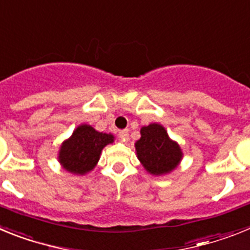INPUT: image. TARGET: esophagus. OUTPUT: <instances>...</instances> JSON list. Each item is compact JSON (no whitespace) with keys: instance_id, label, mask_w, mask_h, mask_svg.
Here are the masks:
<instances>
[{"instance_id":"esophagus-1","label":"esophagus","mask_w":250,"mask_h":250,"mask_svg":"<svg viewBox=\"0 0 250 250\" xmlns=\"http://www.w3.org/2000/svg\"><path fill=\"white\" fill-rule=\"evenodd\" d=\"M119 136H120L121 140H123V141H127V140H129V130H127V129L121 130V131L119 132Z\"/></svg>"}]
</instances>
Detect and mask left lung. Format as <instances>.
I'll list each match as a JSON object with an SVG mask.
<instances>
[{"label": "left lung", "mask_w": 250, "mask_h": 250, "mask_svg": "<svg viewBox=\"0 0 250 250\" xmlns=\"http://www.w3.org/2000/svg\"><path fill=\"white\" fill-rule=\"evenodd\" d=\"M140 135L135 143L136 156L147 173L161 176L178 167L184 154L180 145L170 139L163 125L149 124L147 126L141 127Z\"/></svg>", "instance_id": "obj_1"}]
</instances>
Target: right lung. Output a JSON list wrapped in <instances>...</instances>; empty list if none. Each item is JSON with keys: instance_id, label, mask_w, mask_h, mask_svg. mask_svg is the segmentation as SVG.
Listing matches in <instances>:
<instances>
[{"instance_id": "add662e5", "label": "right lung", "mask_w": 250, "mask_h": 250, "mask_svg": "<svg viewBox=\"0 0 250 250\" xmlns=\"http://www.w3.org/2000/svg\"><path fill=\"white\" fill-rule=\"evenodd\" d=\"M114 140L115 136L110 132H100L91 125L81 124L60 146L57 155L60 165L74 175H85L94 170L104 147Z\"/></svg>"}]
</instances>
